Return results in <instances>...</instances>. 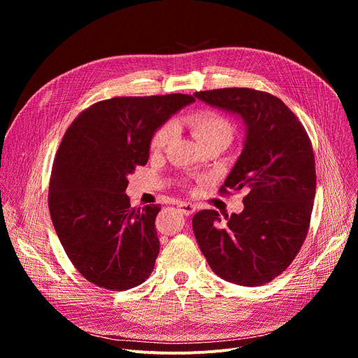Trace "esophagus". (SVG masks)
<instances>
[{
	"instance_id": "1",
	"label": "esophagus",
	"mask_w": 358,
	"mask_h": 358,
	"mask_svg": "<svg viewBox=\"0 0 358 358\" xmlns=\"http://www.w3.org/2000/svg\"><path fill=\"white\" fill-rule=\"evenodd\" d=\"M177 208L184 214V215H191L195 213V207L189 202H178Z\"/></svg>"
}]
</instances>
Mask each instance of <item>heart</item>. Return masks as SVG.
<instances>
[{"label":"heart","instance_id":"1","mask_svg":"<svg viewBox=\"0 0 358 358\" xmlns=\"http://www.w3.org/2000/svg\"><path fill=\"white\" fill-rule=\"evenodd\" d=\"M188 126L201 145L210 143H224L225 145L232 138V126L227 117L217 112L203 110L192 115L188 119ZM176 131L174 123L169 122L159 127L150 140V150L152 152L163 150L173 138Z\"/></svg>","mask_w":358,"mask_h":358}]
</instances>
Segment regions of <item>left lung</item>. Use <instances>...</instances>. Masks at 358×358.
<instances>
[{
	"mask_svg": "<svg viewBox=\"0 0 358 358\" xmlns=\"http://www.w3.org/2000/svg\"><path fill=\"white\" fill-rule=\"evenodd\" d=\"M194 96L246 124L243 150L220 188L245 191V208L225 222L214 210L199 211L192 218L195 239L220 278L261 286L286 271L308 235L316 194L312 141L296 115L268 92L225 87Z\"/></svg>",
	"mask_w": 358,
	"mask_h": 358,
	"instance_id": "8db88e82",
	"label": "left lung"
}]
</instances>
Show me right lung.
I'll use <instances>...</instances> for the list:
<instances>
[{"mask_svg": "<svg viewBox=\"0 0 358 358\" xmlns=\"http://www.w3.org/2000/svg\"><path fill=\"white\" fill-rule=\"evenodd\" d=\"M194 100L181 93L112 97L85 109L65 131L48 206L68 258L90 283L127 290L155 269L162 207H130L127 176L147 164L155 131Z\"/></svg>", "mask_w": 358, "mask_h": 358, "instance_id": "right-lung-1", "label": "right lung"}]
</instances>
